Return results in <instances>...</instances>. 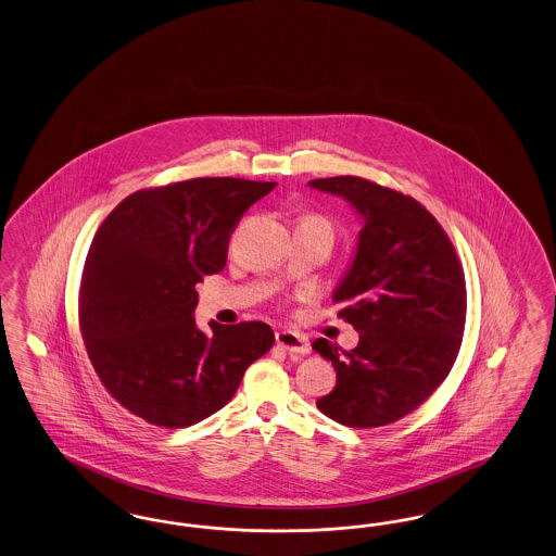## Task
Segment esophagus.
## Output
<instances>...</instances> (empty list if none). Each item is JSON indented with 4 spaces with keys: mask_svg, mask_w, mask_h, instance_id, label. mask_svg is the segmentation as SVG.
<instances>
[{
    "mask_svg": "<svg viewBox=\"0 0 556 556\" xmlns=\"http://www.w3.org/2000/svg\"><path fill=\"white\" fill-rule=\"evenodd\" d=\"M275 343L291 356H304L311 352V343L302 334L291 333V331L275 333Z\"/></svg>",
    "mask_w": 556,
    "mask_h": 556,
    "instance_id": "obj_1",
    "label": "esophagus"
}]
</instances>
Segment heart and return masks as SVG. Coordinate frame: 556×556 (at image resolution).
I'll list each match as a JSON object with an SVG mask.
<instances>
[{"label": "heart", "instance_id": "1", "mask_svg": "<svg viewBox=\"0 0 556 556\" xmlns=\"http://www.w3.org/2000/svg\"><path fill=\"white\" fill-rule=\"evenodd\" d=\"M300 223H318V225H327V227H331L327 219H323V217H318V215H306V217H302V222Z\"/></svg>", "mask_w": 556, "mask_h": 556}]
</instances>
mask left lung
<instances>
[{
  "mask_svg": "<svg viewBox=\"0 0 556 556\" xmlns=\"http://www.w3.org/2000/svg\"><path fill=\"white\" fill-rule=\"evenodd\" d=\"M314 190L341 197L362 222L352 263L333 302L359 341L341 352L312 343L331 359L333 391L316 401L331 420L352 428L397 422L448 375L466 325V279L443 227L418 200L375 181L311 179Z\"/></svg>",
  "mask_w": 556,
  "mask_h": 556,
  "instance_id": "obj_1",
  "label": "left lung"
}]
</instances>
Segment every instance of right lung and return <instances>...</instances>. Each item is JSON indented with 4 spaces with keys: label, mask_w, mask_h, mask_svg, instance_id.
Segmentation results:
<instances>
[{
    "label": "right lung",
    "mask_w": 556,
    "mask_h": 556,
    "mask_svg": "<svg viewBox=\"0 0 556 556\" xmlns=\"http://www.w3.org/2000/svg\"><path fill=\"white\" fill-rule=\"evenodd\" d=\"M275 181L197 178L122 200L90 244L80 331L90 362L134 416L184 428L219 412L275 334L265 323L194 320L197 283L219 273L233 227Z\"/></svg>",
    "instance_id": "1"
}]
</instances>
